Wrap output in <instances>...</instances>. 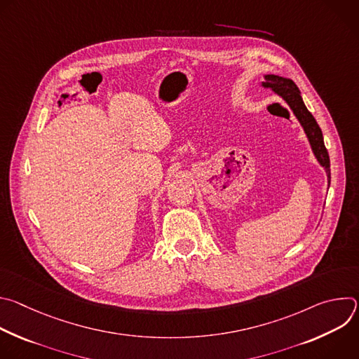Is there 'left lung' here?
<instances>
[{"mask_svg": "<svg viewBox=\"0 0 359 359\" xmlns=\"http://www.w3.org/2000/svg\"><path fill=\"white\" fill-rule=\"evenodd\" d=\"M262 86L270 88L274 93L281 96L287 105L291 108L292 114L301 123L309 142L311 144V149L314 151V156L317 158L318 163L325 169L327 177H328V187L331 182V169H330V156L327 147L324 144V137L321 128L318 126L316 118L311 115V112L306 109L304 105V100L301 97V92L294 83V81L288 78H283L278 75H264V81L262 82Z\"/></svg>", "mask_w": 359, "mask_h": 359, "instance_id": "obj_1", "label": "left lung"}]
</instances>
